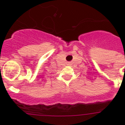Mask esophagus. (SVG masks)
<instances>
[{
	"instance_id": "1",
	"label": "esophagus",
	"mask_w": 125,
	"mask_h": 125,
	"mask_svg": "<svg viewBox=\"0 0 125 125\" xmlns=\"http://www.w3.org/2000/svg\"><path fill=\"white\" fill-rule=\"evenodd\" d=\"M69 63V64H70V62H69V63Z\"/></svg>"
}]
</instances>
